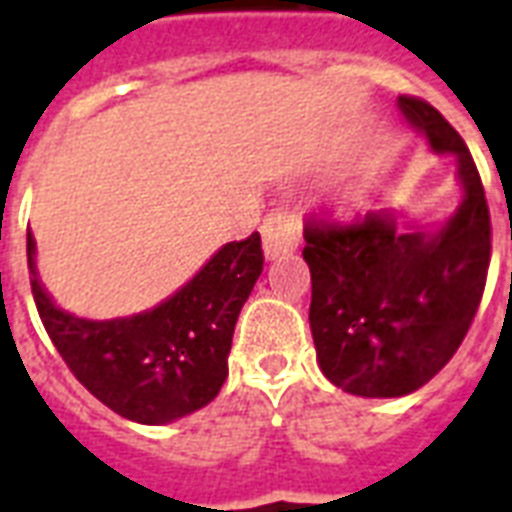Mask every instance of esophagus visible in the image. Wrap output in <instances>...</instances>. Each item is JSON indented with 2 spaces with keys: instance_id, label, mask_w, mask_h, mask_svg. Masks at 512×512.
Instances as JSON below:
<instances>
[{
  "instance_id": "1",
  "label": "esophagus",
  "mask_w": 512,
  "mask_h": 512,
  "mask_svg": "<svg viewBox=\"0 0 512 512\" xmlns=\"http://www.w3.org/2000/svg\"><path fill=\"white\" fill-rule=\"evenodd\" d=\"M301 244V225L298 217L285 211V208H276L263 219V252L268 260L293 252Z\"/></svg>"
}]
</instances>
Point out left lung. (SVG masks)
I'll return each instance as SVG.
<instances>
[{
	"mask_svg": "<svg viewBox=\"0 0 512 512\" xmlns=\"http://www.w3.org/2000/svg\"><path fill=\"white\" fill-rule=\"evenodd\" d=\"M399 111L437 154L456 157V211L429 227L380 208L304 230L317 363L336 388L363 399L418 391L453 358L491 260L486 192L467 143L429 102L401 94Z\"/></svg>",
	"mask_w": 512,
	"mask_h": 512,
	"instance_id": "8db88e82",
	"label": "left lung"
}]
</instances>
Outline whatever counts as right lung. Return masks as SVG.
I'll use <instances>...</instances> for the list:
<instances>
[{
  "instance_id": "add662e5",
  "label": "right lung",
  "mask_w": 512,
  "mask_h": 512,
  "mask_svg": "<svg viewBox=\"0 0 512 512\" xmlns=\"http://www.w3.org/2000/svg\"><path fill=\"white\" fill-rule=\"evenodd\" d=\"M32 295L51 342L86 391L116 415L162 426L192 415L222 388L241 306L263 271L260 233L230 241L162 304L132 317L86 320L64 312L37 279Z\"/></svg>"
}]
</instances>
